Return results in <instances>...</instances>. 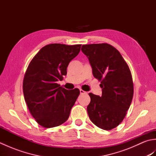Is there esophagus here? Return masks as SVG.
Segmentation results:
<instances>
[{
    "label": "esophagus",
    "mask_w": 156,
    "mask_h": 156,
    "mask_svg": "<svg viewBox=\"0 0 156 156\" xmlns=\"http://www.w3.org/2000/svg\"><path fill=\"white\" fill-rule=\"evenodd\" d=\"M80 94H86V93H87V92H86L85 91H84L83 90H82V89H80Z\"/></svg>",
    "instance_id": "1"
}]
</instances>
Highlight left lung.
I'll return each mask as SVG.
<instances>
[{"label":"left lung","instance_id":"left-lung-1","mask_svg":"<svg viewBox=\"0 0 156 156\" xmlns=\"http://www.w3.org/2000/svg\"><path fill=\"white\" fill-rule=\"evenodd\" d=\"M94 77L101 81L102 96L89 93L87 112L98 127L111 130L121 123L130 107L133 83L129 66L120 53L108 44L83 45Z\"/></svg>","mask_w":156,"mask_h":156}]
</instances>
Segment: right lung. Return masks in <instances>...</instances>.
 <instances>
[{
  "label": "right lung",
  "instance_id": "1",
  "mask_svg": "<svg viewBox=\"0 0 156 156\" xmlns=\"http://www.w3.org/2000/svg\"><path fill=\"white\" fill-rule=\"evenodd\" d=\"M80 48V44L47 45L28 66L23 79V94L31 115L42 127H57L68 120L80 90H66L57 82L67 74L69 63Z\"/></svg>",
  "mask_w": 156,
  "mask_h": 156
}]
</instances>
